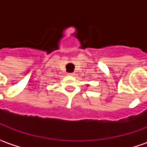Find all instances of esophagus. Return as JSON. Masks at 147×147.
Instances as JSON below:
<instances>
[{"mask_svg": "<svg viewBox=\"0 0 147 147\" xmlns=\"http://www.w3.org/2000/svg\"><path fill=\"white\" fill-rule=\"evenodd\" d=\"M68 75L71 76H73L74 75H75V73H74V72H72V73H68Z\"/></svg>", "mask_w": 147, "mask_h": 147, "instance_id": "34e87169", "label": "esophagus"}]
</instances>
